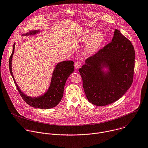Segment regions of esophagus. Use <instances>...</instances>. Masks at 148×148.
Returning <instances> with one entry per match:
<instances>
[{
	"instance_id": "esophagus-1",
	"label": "esophagus",
	"mask_w": 148,
	"mask_h": 148,
	"mask_svg": "<svg viewBox=\"0 0 148 148\" xmlns=\"http://www.w3.org/2000/svg\"><path fill=\"white\" fill-rule=\"evenodd\" d=\"M82 66V63L80 62H77L75 63V67L76 69H79Z\"/></svg>"
}]
</instances>
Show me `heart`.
Returning a JSON list of instances; mask_svg holds the SVG:
<instances>
[{
    "label": "heart",
    "mask_w": 148,
    "mask_h": 148,
    "mask_svg": "<svg viewBox=\"0 0 148 148\" xmlns=\"http://www.w3.org/2000/svg\"><path fill=\"white\" fill-rule=\"evenodd\" d=\"M103 34L100 31H96L92 34V31H88L83 35L82 41L88 42L85 47V52L86 53H92L100 44L103 39Z\"/></svg>",
    "instance_id": "1"
}]
</instances>
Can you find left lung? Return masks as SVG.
<instances>
[{
    "label": "left lung",
    "instance_id": "obj_1",
    "mask_svg": "<svg viewBox=\"0 0 148 148\" xmlns=\"http://www.w3.org/2000/svg\"><path fill=\"white\" fill-rule=\"evenodd\" d=\"M134 61L132 44L115 29L112 42L88 58L79 69L88 101L105 106L120 99L133 83Z\"/></svg>",
    "mask_w": 148,
    "mask_h": 148
}]
</instances>
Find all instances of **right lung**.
Segmentation results:
<instances>
[{"mask_svg":"<svg viewBox=\"0 0 148 148\" xmlns=\"http://www.w3.org/2000/svg\"><path fill=\"white\" fill-rule=\"evenodd\" d=\"M40 32V30L30 31L23 36L34 35ZM15 43L13 46L12 54L9 60V68L11 75L14 79L15 84L21 97L29 106L39 109H49L57 106L62 100L63 96L64 88L65 82L69 75L74 71V62L71 60L64 61L57 64L52 73L49 86L47 92L37 97H30L24 94L19 88L12 71V60L15 51Z\"/></svg>","mask_w":148,"mask_h":148,"instance_id":"obj_1","label":"right lung"}]
</instances>
